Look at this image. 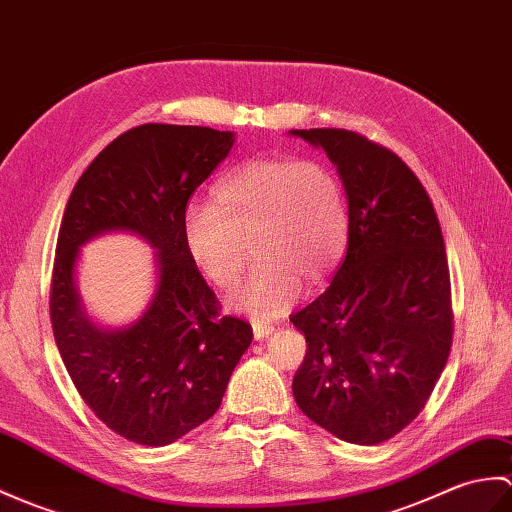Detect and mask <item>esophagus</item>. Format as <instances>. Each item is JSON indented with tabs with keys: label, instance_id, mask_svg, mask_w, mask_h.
<instances>
[{
	"label": "esophagus",
	"instance_id": "1",
	"mask_svg": "<svg viewBox=\"0 0 512 512\" xmlns=\"http://www.w3.org/2000/svg\"><path fill=\"white\" fill-rule=\"evenodd\" d=\"M270 334H275V325L261 323V320H255V323H253V336H255V340H264V338H268Z\"/></svg>",
	"mask_w": 512,
	"mask_h": 512
}]
</instances>
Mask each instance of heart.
<instances>
[{"label":"heart","mask_w":512,"mask_h":512,"mask_svg":"<svg viewBox=\"0 0 512 512\" xmlns=\"http://www.w3.org/2000/svg\"><path fill=\"white\" fill-rule=\"evenodd\" d=\"M349 229L347 192L329 165L253 159L220 178L213 205L187 207L183 244L200 275L229 290L251 257V242L259 261L229 305L275 318L299 296L301 279L318 283L338 266Z\"/></svg>","instance_id":"obj_1"}]
</instances>
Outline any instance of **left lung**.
<instances>
[{"label": "left lung", "mask_w": 512, "mask_h": 512, "mask_svg": "<svg viewBox=\"0 0 512 512\" xmlns=\"http://www.w3.org/2000/svg\"><path fill=\"white\" fill-rule=\"evenodd\" d=\"M290 135L327 152L351 213L334 279L290 316L307 342L294 399L342 441L384 443L417 419L449 358L454 316L441 224L395 152L340 128Z\"/></svg>", "instance_id": "obj_1"}]
</instances>
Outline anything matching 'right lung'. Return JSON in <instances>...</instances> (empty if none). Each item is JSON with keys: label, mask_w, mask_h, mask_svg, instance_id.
Here are the masks:
<instances>
[{"label": "right lung", "mask_w": 512, "mask_h": 512, "mask_svg": "<svg viewBox=\"0 0 512 512\" xmlns=\"http://www.w3.org/2000/svg\"><path fill=\"white\" fill-rule=\"evenodd\" d=\"M233 144L229 130L137 126L91 161L65 207L50 301L56 347L95 417L137 445H170L211 419L251 347V325L218 314L183 244L187 200ZM109 232L155 248L147 310L120 328L95 324L77 288L81 246Z\"/></svg>", "instance_id": "obj_1"}]
</instances>
